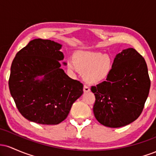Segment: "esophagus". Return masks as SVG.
I'll return each instance as SVG.
<instances>
[{"mask_svg":"<svg viewBox=\"0 0 156 156\" xmlns=\"http://www.w3.org/2000/svg\"><path fill=\"white\" fill-rule=\"evenodd\" d=\"M90 91H91V90H90V88H89L88 86L84 85V87H83V92H84L87 93V92H90Z\"/></svg>","mask_w":156,"mask_h":156,"instance_id":"esophagus-1","label":"esophagus"}]
</instances>
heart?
Wrapping results in <instances>:
<instances>
[{"instance_id": "1", "label": "heart", "mask_w": 156, "mask_h": 156, "mask_svg": "<svg viewBox=\"0 0 156 156\" xmlns=\"http://www.w3.org/2000/svg\"><path fill=\"white\" fill-rule=\"evenodd\" d=\"M67 67L83 74L87 83L98 84L108 79L113 69V62L110 56L99 52L78 51L73 54V59L67 61Z\"/></svg>"}]
</instances>
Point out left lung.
<instances>
[{
  "label": "left lung",
  "mask_w": 156,
  "mask_h": 156,
  "mask_svg": "<svg viewBox=\"0 0 156 156\" xmlns=\"http://www.w3.org/2000/svg\"><path fill=\"white\" fill-rule=\"evenodd\" d=\"M150 88L144 58L133 48L123 50L114 58L108 79L91 88L96 99L94 117L109 128L129 125L142 112Z\"/></svg>",
  "instance_id": "obj_1"
}]
</instances>
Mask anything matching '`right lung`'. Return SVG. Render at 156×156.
I'll return each mask as SVG.
<instances>
[{"mask_svg": "<svg viewBox=\"0 0 156 156\" xmlns=\"http://www.w3.org/2000/svg\"><path fill=\"white\" fill-rule=\"evenodd\" d=\"M62 47L54 41L33 39L12 62L9 80L11 95L28 120L58 124L83 94V84L69 78L61 68L59 62L64 58Z\"/></svg>", "mask_w": 156, "mask_h": 156, "instance_id": "1", "label": "right lung"}]
</instances>
